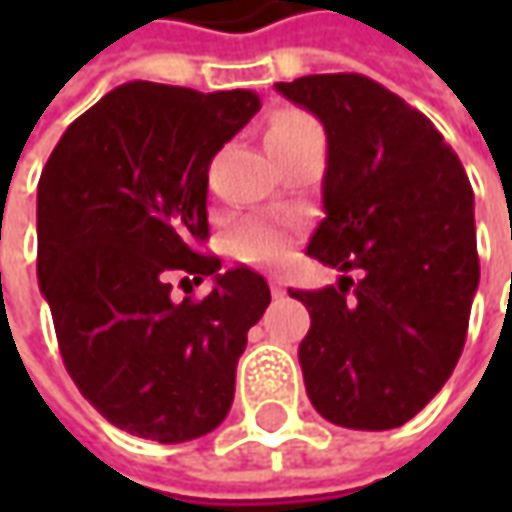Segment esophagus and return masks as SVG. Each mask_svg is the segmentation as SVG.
Masks as SVG:
<instances>
[{
  "instance_id": "esophagus-1",
  "label": "esophagus",
  "mask_w": 512,
  "mask_h": 512,
  "mask_svg": "<svg viewBox=\"0 0 512 512\" xmlns=\"http://www.w3.org/2000/svg\"><path fill=\"white\" fill-rule=\"evenodd\" d=\"M270 293L279 299V296H285V282H282V276H270Z\"/></svg>"
}]
</instances>
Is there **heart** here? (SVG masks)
Wrapping results in <instances>:
<instances>
[{
    "label": "heart",
    "instance_id": "obj_1",
    "mask_svg": "<svg viewBox=\"0 0 512 512\" xmlns=\"http://www.w3.org/2000/svg\"><path fill=\"white\" fill-rule=\"evenodd\" d=\"M305 130H319L307 116L299 113H287L282 119L273 122V128L267 130V136H290V133H305ZM287 250V233L273 222H247L242 225L233 239H230V253L239 262L250 265H267L282 259Z\"/></svg>",
    "mask_w": 512,
    "mask_h": 512
}]
</instances>
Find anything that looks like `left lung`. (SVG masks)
Listing matches in <instances>:
<instances>
[{"label":"left lung","instance_id":"1","mask_svg":"<svg viewBox=\"0 0 512 512\" xmlns=\"http://www.w3.org/2000/svg\"><path fill=\"white\" fill-rule=\"evenodd\" d=\"M276 90L327 133L325 216L307 256L362 273L290 290L310 313L299 344L307 399L339 427H402L462 356L479 287L473 187L433 122L362 73Z\"/></svg>","mask_w":512,"mask_h":512}]
</instances>
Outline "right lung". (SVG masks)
Here are the masks:
<instances>
[{
	"mask_svg": "<svg viewBox=\"0 0 512 512\" xmlns=\"http://www.w3.org/2000/svg\"><path fill=\"white\" fill-rule=\"evenodd\" d=\"M256 110L250 90L128 82L62 133L42 170L36 276L59 353L79 393L130 436L190 442L233 404L270 287L250 267L219 273L196 245L207 168ZM176 278L214 290L176 303Z\"/></svg>",
	"mask_w": 512,
	"mask_h": 512,
	"instance_id": "add662e5",
	"label": "right lung"
}]
</instances>
